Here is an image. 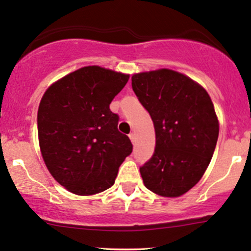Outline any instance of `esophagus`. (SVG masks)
Listing matches in <instances>:
<instances>
[{
  "label": "esophagus",
  "instance_id": "1",
  "mask_svg": "<svg viewBox=\"0 0 251 251\" xmlns=\"http://www.w3.org/2000/svg\"><path fill=\"white\" fill-rule=\"evenodd\" d=\"M129 137V139H131V142H132V144H134L135 143V134L134 133H131L128 135Z\"/></svg>",
  "mask_w": 251,
  "mask_h": 251
}]
</instances>
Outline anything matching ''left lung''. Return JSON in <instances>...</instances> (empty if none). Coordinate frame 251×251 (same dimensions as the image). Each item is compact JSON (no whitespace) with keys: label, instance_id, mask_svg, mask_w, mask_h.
<instances>
[{"label":"left lung","instance_id":"obj_1","mask_svg":"<svg viewBox=\"0 0 251 251\" xmlns=\"http://www.w3.org/2000/svg\"><path fill=\"white\" fill-rule=\"evenodd\" d=\"M132 88L155 132L154 153L140 168L144 185L162 197H179L201 180L214 154L220 123L211 98L168 68L133 74Z\"/></svg>","mask_w":251,"mask_h":251}]
</instances>
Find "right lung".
<instances>
[{
  "instance_id": "obj_1",
  "label": "right lung",
  "mask_w": 251,
  "mask_h": 251,
  "mask_svg": "<svg viewBox=\"0 0 251 251\" xmlns=\"http://www.w3.org/2000/svg\"><path fill=\"white\" fill-rule=\"evenodd\" d=\"M129 74L86 66L51 83L37 109L43 162L60 185L79 196L97 195L114 184L132 152L109 103Z\"/></svg>"
}]
</instances>
